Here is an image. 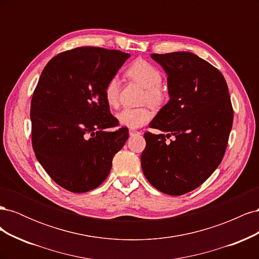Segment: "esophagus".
Instances as JSON below:
<instances>
[{"instance_id": "esophagus-1", "label": "esophagus", "mask_w": 259, "mask_h": 259, "mask_svg": "<svg viewBox=\"0 0 259 259\" xmlns=\"http://www.w3.org/2000/svg\"><path fill=\"white\" fill-rule=\"evenodd\" d=\"M140 133L135 131V130H130V136H135V135H139Z\"/></svg>"}]
</instances>
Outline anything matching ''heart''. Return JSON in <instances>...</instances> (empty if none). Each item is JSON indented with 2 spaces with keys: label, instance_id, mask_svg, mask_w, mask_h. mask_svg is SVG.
Returning <instances> with one entry per match:
<instances>
[{
  "label": "heart",
  "instance_id": "obj_1",
  "mask_svg": "<svg viewBox=\"0 0 259 259\" xmlns=\"http://www.w3.org/2000/svg\"><path fill=\"white\" fill-rule=\"evenodd\" d=\"M126 75L131 80L139 83L145 89L144 103L153 108L161 107L166 99L164 91L160 88L162 74L150 62L137 59L127 68ZM120 81L116 77L109 80L105 86L104 96L109 107L114 108L119 105ZM151 119V112L147 108H124L116 113V120L123 126L138 128L147 124Z\"/></svg>",
  "mask_w": 259,
  "mask_h": 259
}]
</instances>
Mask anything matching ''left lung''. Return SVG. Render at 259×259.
Returning a JSON list of instances; mask_svg holds the SVG:
<instances>
[{
	"mask_svg": "<svg viewBox=\"0 0 259 259\" xmlns=\"http://www.w3.org/2000/svg\"><path fill=\"white\" fill-rule=\"evenodd\" d=\"M151 58L167 75L169 100L149 124L162 134L145 133L142 167L156 189L182 195L204 183L224 158L233 121L229 90L221 71L192 53Z\"/></svg>",
	"mask_w": 259,
	"mask_h": 259,
	"instance_id": "8db88e82",
	"label": "left lung"
}]
</instances>
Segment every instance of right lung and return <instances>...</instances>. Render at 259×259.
<instances>
[{
  "label": "right lung",
  "mask_w": 259,
  "mask_h": 259,
  "mask_svg": "<svg viewBox=\"0 0 259 259\" xmlns=\"http://www.w3.org/2000/svg\"><path fill=\"white\" fill-rule=\"evenodd\" d=\"M130 54L93 46L58 54L45 66L31 100L32 147L51 178L66 190L95 189L108 177L128 130H113L104 90Z\"/></svg>",
  "instance_id": "add662e5"
}]
</instances>
